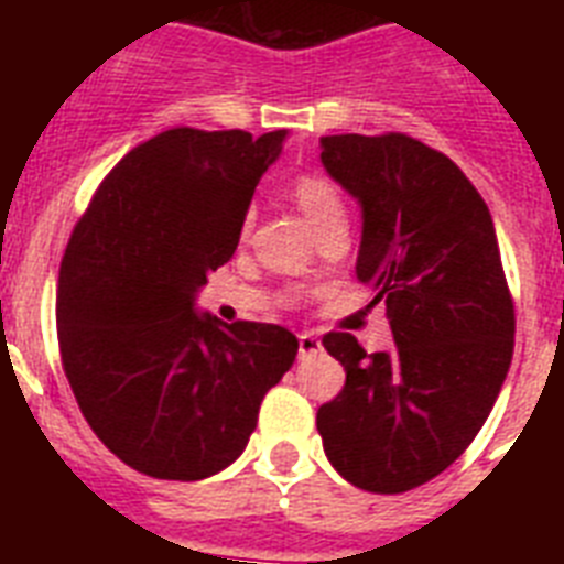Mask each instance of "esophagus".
Segmentation results:
<instances>
[{"label": "esophagus", "mask_w": 564, "mask_h": 564, "mask_svg": "<svg viewBox=\"0 0 564 564\" xmlns=\"http://www.w3.org/2000/svg\"><path fill=\"white\" fill-rule=\"evenodd\" d=\"M318 351H322V339H318L316 334H310V330L299 334V354H301V357H310V354H318Z\"/></svg>", "instance_id": "obj_1"}]
</instances>
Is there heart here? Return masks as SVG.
Listing matches in <instances>:
<instances>
[{"label": "heart", "instance_id": "obj_1", "mask_svg": "<svg viewBox=\"0 0 564 564\" xmlns=\"http://www.w3.org/2000/svg\"><path fill=\"white\" fill-rule=\"evenodd\" d=\"M292 198L299 204V210L307 216L313 230L325 228L330 221L345 219V202L343 193L336 189V184L318 172H301L299 178L292 181ZM251 234V216L242 221V237Z\"/></svg>", "mask_w": 564, "mask_h": 564}]
</instances>
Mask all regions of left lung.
I'll list each match as a JSON object with an SVG mask.
<instances>
[{
	"instance_id": "obj_1",
	"label": "left lung",
	"mask_w": 564,
	"mask_h": 564,
	"mask_svg": "<svg viewBox=\"0 0 564 564\" xmlns=\"http://www.w3.org/2000/svg\"><path fill=\"white\" fill-rule=\"evenodd\" d=\"M322 163L362 207L357 278L386 301L392 351L322 339L345 386L316 427L336 471L377 495L459 459L489 419L516 345L495 221L447 154L406 134L322 137Z\"/></svg>"
}]
</instances>
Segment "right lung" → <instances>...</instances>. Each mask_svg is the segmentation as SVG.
Masks as SVG:
<instances>
[{
    "label": "right lung",
    "mask_w": 564,
    "mask_h": 564,
    "mask_svg": "<svg viewBox=\"0 0 564 564\" xmlns=\"http://www.w3.org/2000/svg\"><path fill=\"white\" fill-rule=\"evenodd\" d=\"M283 140L286 131H163L110 170L66 242V380L93 433L134 471L187 482L228 468L295 362L286 327L195 313Z\"/></svg>",
    "instance_id": "1"
}]
</instances>
